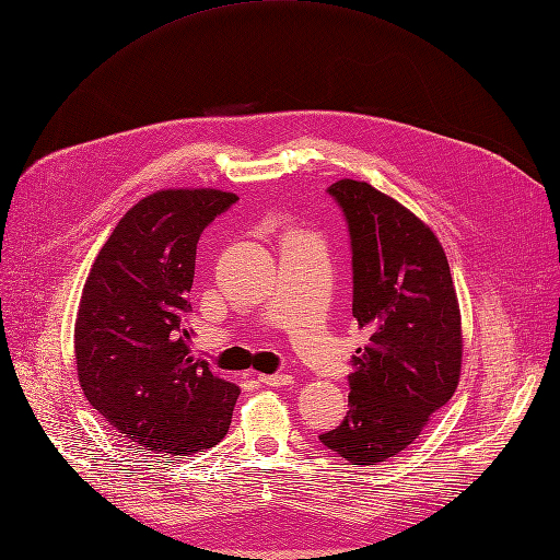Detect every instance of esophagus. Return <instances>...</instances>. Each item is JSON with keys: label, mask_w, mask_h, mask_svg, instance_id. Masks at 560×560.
Returning <instances> with one entry per match:
<instances>
[{"label": "esophagus", "mask_w": 560, "mask_h": 560, "mask_svg": "<svg viewBox=\"0 0 560 560\" xmlns=\"http://www.w3.org/2000/svg\"><path fill=\"white\" fill-rule=\"evenodd\" d=\"M258 380H260L265 386H285V384L293 382V377H290V375H260Z\"/></svg>", "instance_id": "obj_1"}]
</instances>
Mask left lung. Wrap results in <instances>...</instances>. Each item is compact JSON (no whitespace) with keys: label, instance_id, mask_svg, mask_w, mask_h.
<instances>
[{"label":"left lung","instance_id":"left-lung-1","mask_svg":"<svg viewBox=\"0 0 560 560\" xmlns=\"http://www.w3.org/2000/svg\"><path fill=\"white\" fill-rule=\"evenodd\" d=\"M327 191L348 222L352 315L369 346L352 357L348 417L320 442L369 467L415 444L455 394L459 306L440 240L415 212L361 180Z\"/></svg>","mask_w":560,"mask_h":560}]
</instances>
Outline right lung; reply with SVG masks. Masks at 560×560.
<instances>
[{
  "instance_id": "obj_1",
  "label": "right lung",
  "mask_w": 560,
  "mask_h": 560,
  "mask_svg": "<svg viewBox=\"0 0 560 560\" xmlns=\"http://www.w3.org/2000/svg\"><path fill=\"white\" fill-rule=\"evenodd\" d=\"M237 201L222 189H162L116 224L86 277L75 359L91 407L135 448L191 455L229 432L240 388L191 357L197 242Z\"/></svg>"
}]
</instances>
